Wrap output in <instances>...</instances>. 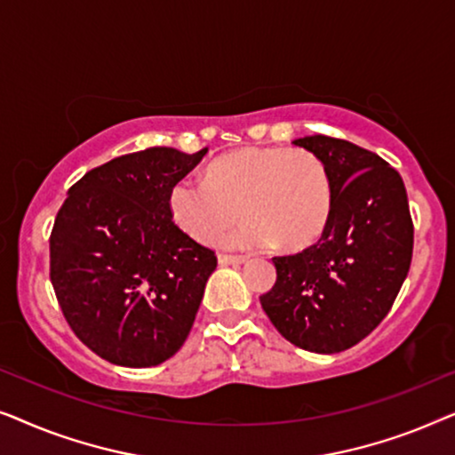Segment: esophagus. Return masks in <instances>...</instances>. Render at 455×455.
<instances>
[{"mask_svg": "<svg viewBox=\"0 0 455 455\" xmlns=\"http://www.w3.org/2000/svg\"><path fill=\"white\" fill-rule=\"evenodd\" d=\"M217 259H220L221 265H238V263H246L248 257H244V254H226V252H221Z\"/></svg>", "mask_w": 455, "mask_h": 455, "instance_id": "esophagus-1", "label": "esophagus"}]
</instances>
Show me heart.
Listing matches in <instances>:
<instances>
[{
  "label": "heart",
  "instance_id": "heart-1",
  "mask_svg": "<svg viewBox=\"0 0 455 455\" xmlns=\"http://www.w3.org/2000/svg\"><path fill=\"white\" fill-rule=\"evenodd\" d=\"M331 176L319 155L302 147H244L211 161L204 182L180 180L167 207L176 226L198 242H211L235 217L238 226L220 235L232 246L283 251L315 244L331 213Z\"/></svg>",
  "mask_w": 455,
  "mask_h": 455
}]
</instances>
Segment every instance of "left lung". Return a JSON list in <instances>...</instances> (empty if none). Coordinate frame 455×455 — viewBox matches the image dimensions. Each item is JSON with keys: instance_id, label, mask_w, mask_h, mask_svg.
<instances>
[{"instance_id": "obj_1", "label": "left lung", "mask_w": 455, "mask_h": 455, "mask_svg": "<svg viewBox=\"0 0 455 455\" xmlns=\"http://www.w3.org/2000/svg\"><path fill=\"white\" fill-rule=\"evenodd\" d=\"M294 145L325 161L331 213L315 244L273 257L277 279L260 307L302 350L344 352L387 316L410 271L414 223L406 186L387 161L347 140L316 134Z\"/></svg>"}]
</instances>
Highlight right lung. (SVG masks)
Masks as SVG:
<instances>
[{
    "mask_svg": "<svg viewBox=\"0 0 455 455\" xmlns=\"http://www.w3.org/2000/svg\"><path fill=\"white\" fill-rule=\"evenodd\" d=\"M204 153L122 155L86 172L55 215V298L74 335L111 364H161L188 338L217 257L173 223L167 196Z\"/></svg>",
    "mask_w": 455,
    "mask_h": 455,
    "instance_id": "add662e5",
    "label": "right lung"
}]
</instances>
